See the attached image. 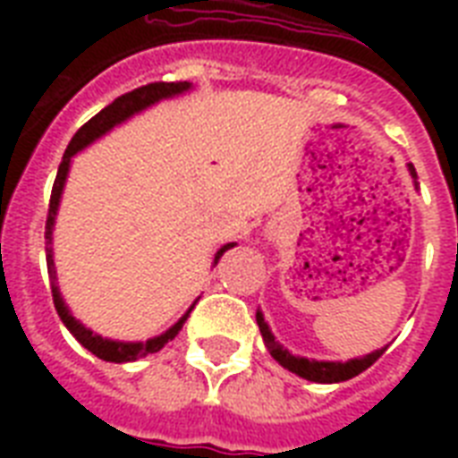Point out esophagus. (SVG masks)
<instances>
[{
    "label": "esophagus",
    "mask_w": 458,
    "mask_h": 458,
    "mask_svg": "<svg viewBox=\"0 0 458 458\" xmlns=\"http://www.w3.org/2000/svg\"><path fill=\"white\" fill-rule=\"evenodd\" d=\"M278 235H280V225L278 223H271V225L266 228V237H268V240H276Z\"/></svg>",
    "instance_id": "1"
}]
</instances>
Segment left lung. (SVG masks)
Instances as JSON below:
<instances>
[{"instance_id": "8db88e82", "label": "left lung", "mask_w": 458, "mask_h": 458, "mask_svg": "<svg viewBox=\"0 0 458 458\" xmlns=\"http://www.w3.org/2000/svg\"><path fill=\"white\" fill-rule=\"evenodd\" d=\"M406 168H409V175H411L413 180V187L419 190L416 168H413L411 164H406ZM257 326L259 330H261L266 349L271 352L273 359H276L283 369H287L290 373H294V376L304 377V380H311V383H320V385L344 383V380H349V377L359 376V373H363L369 366H373V363L385 354V349L390 347V344H385V347L373 349V352H369V354L356 356V359H347V361H318V359H306V356L293 354L290 349L283 347V344L276 340V335H273V330L268 327V323H266L264 311H261V309H257Z\"/></svg>"}]
</instances>
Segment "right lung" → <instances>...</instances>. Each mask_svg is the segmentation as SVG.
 <instances>
[{"instance_id": "add662e5", "label": "right lung", "mask_w": 458, "mask_h": 458, "mask_svg": "<svg viewBox=\"0 0 458 458\" xmlns=\"http://www.w3.org/2000/svg\"><path fill=\"white\" fill-rule=\"evenodd\" d=\"M194 89L192 82H152V85H145V88H138L128 92V95L118 97L114 102L97 114L95 118H89L88 123L82 125L81 131L75 132L73 140H71V145H68L66 154L61 158L59 171H56V180H54L52 187V199H49V216H47V228H45V240H47V268H49V280H52V297H54V306H56V313H59L61 323L68 327V333L73 335L75 340L81 342L82 347L92 352L97 359H102V361H111V363H128V361H138V359H145L149 354H157L158 349H164V344L175 337V335L182 330L185 326L187 316L194 309L197 300L190 304L182 316H180L175 323H173L168 330L164 333L154 335L149 340H138V342H125V340H111V337H102L95 330H89L85 323L75 318L73 311L68 309V304L64 301V294L59 290V283H56V268H54V225H56V214H59L61 207V197H64V187H66L68 173H71V165H73V157L75 154H81L85 147H89L97 140H102L104 135H109L114 128H118L125 121H131L132 116H138L142 111H147L154 104L164 102V99H173V97L185 95ZM230 247H235V242L223 244L221 250L214 254V266L218 264V259L223 257V251H228Z\"/></svg>"}]
</instances>
